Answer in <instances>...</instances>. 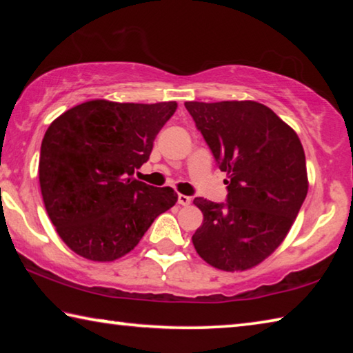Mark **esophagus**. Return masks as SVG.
I'll return each mask as SVG.
<instances>
[{
	"instance_id": "esophagus-1",
	"label": "esophagus",
	"mask_w": 353,
	"mask_h": 353,
	"mask_svg": "<svg viewBox=\"0 0 353 353\" xmlns=\"http://www.w3.org/2000/svg\"><path fill=\"white\" fill-rule=\"evenodd\" d=\"M177 202H179V204H181V205H190V202H191V198H190V196H185V194H179L177 196Z\"/></svg>"
}]
</instances>
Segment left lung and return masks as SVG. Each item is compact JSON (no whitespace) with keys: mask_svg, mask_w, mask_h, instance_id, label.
Returning a JSON list of instances; mask_svg holds the SVG:
<instances>
[{"mask_svg":"<svg viewBox=\"0 0 353 353\" xmlns=\"http://www.w3.org/2000/svg\"><path fill=\"white\" fill-rule=\"evenodd\" d=\"M221 171L227 204L196 198L204 221L196 252L221 271H246L288 235L308 191L305 152L294 129L256 101H187Z\"/></svg>","mask_w":353,"mask_h":353,"instance_id":"1","label":"left lung"}]
</instances>
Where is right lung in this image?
Returning a JSON list of instances; mask_svg holds the SVG:
<instances>
[{"mask_svg":"<svg viewBox=\"0 0 353 353\" xmlns=\"http://www.w3.org/2000/svg\"><path fill=\"white\" fill-rule=\"evenodd\" d=\"M176 109V101L93 99L50 124L40 149V190L48 216L73 252L92 261L121 259L176 204L171 187L132 177Z\"/></svg>","mask_w":353,"mask_h":353,"instance_id":"add662e5","label":"right lung"}]
</instances>
